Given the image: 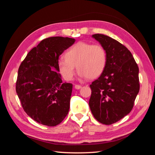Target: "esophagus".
Instances as JSON below:
<instances>
[{
  "mask_svg": "<svg viewBox=\"0 0 155 155\" xmlns=\"http://www.w3.org/2000/svg\"><path fill=\"white\" fill-rule=\"evenodd\" d=\"M74 87H75V89H80L82 87H81V85H75Z\"/></svg>",
  "mask_w": 155,
  "mask_h": 155,
  "instance_id": "obj_1",
  "label": "esophagus"
}]
</instances>
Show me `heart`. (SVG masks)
Returning a JSON list of instances; mask_svg holds the SVG:
<instances>
[{"label": "heart", "mask_w": 155, "mask_h": 155, "mask_svg": "<svg viewBox=\"0 0 155 155\" xmlns=\"http://www.w3.org/2000/svg\"><path fill=\"white\" fill-rule=\"evenodd\" d=\"M58 61L59 72L66 81H72L75 66L81 78H95L102 74L107 61L105 49L100 45L78 42L66 51Z\"/></svg>", "instance_id": "heart-1"}]
</instances>
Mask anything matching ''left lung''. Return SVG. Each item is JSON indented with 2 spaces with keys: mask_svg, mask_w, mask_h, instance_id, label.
I'll return each mask as SVG.
<instances>
[{
  "mask_svg": "<svg viewBox=\"0 0 155 155\" xmlns=\"http://www.w3.org/2000/svg\"><path fill=\"white\" fill-rule=\"evenodd\" d=\"M105 49V69L90 85L89 105L97 121L111 125L127 115L133 108L140 90L139 68L128 49L119 42L101 34L92 35Z\"/></svg>",
  "mask_w": 155,
  "mask_h": 155,
  "instance_id": "left-lung-1",
  "label": "left lung"
}]
</instances>
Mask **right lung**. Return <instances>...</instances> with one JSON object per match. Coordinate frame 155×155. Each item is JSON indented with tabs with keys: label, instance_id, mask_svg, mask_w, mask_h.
I'll list each match as a JSON object with an SVG mask.
<instances>
[{
	"label": "right lung",
	"instance_id": "add662e5",
	"mask_svg": "<svg viewBox=\"0 0 155 155\" xmlns=\"http://www.w3.org/2000/svg\"><path fill=\"white\" fill-rule=\"evenodd\" d=\"M74 42V38L61 36L44 39L19 66L17 94L24 111L40 124L55 126L68 113L72 85L62 82L58 61Z\"/></svg>",
	"mask_w": 155,
	"mask_h": 155
}]
</instances>
